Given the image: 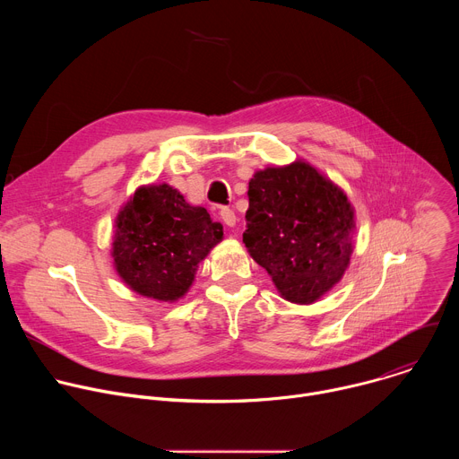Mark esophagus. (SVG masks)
<instances>
[{
    "instance_id": "1",
    "label": "esophagus",
    "mask_w": 459,
    "mask_h": 459,
    "mask_svg": "<svg viewBox=\"0 0 459 459\" xmlns=\"http://www.w3.org/2000/svg\"><path fill=\"white\" fill-rule=\"evenodd\" d=\"M220 216H221V220H223V223L227 225V227H234L236 225V214H234V211L232 209H229V207H225V209H221V212H220Z\"/></svg>"
}]
</instances>
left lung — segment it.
Wrapping results in <instances>:
<instances>
[{"label": "left lung", "mask_w": 459, "mask_h": 459, "mask_svg": "<svg viewBox=\"0 0 459 459\" xmlns=\"http://www.w3.org/2000/svg\"><path fill=\"white\" fill-rule=\"evenodd\" d=\"M243 243L280 296L310 305L345 274L354 252V207L316 167L296 160L254 172Z\"/></svg>", "instance_id": "obj_1"}]
</instances>
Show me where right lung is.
<instances>
[{"instance_id": "right-lung-1", "label": "right lung", "mask_w": 459, "mask_h": 459, "mask_svg": "<svg viewBox=\"0 0 459 459\" xmlns=\"http://www.w3.org/2000/svg\"><path fill=\"white\" fill-rule=\"evenodd\" d=\"M114 227L112 257L121 281L167 303L188 292L198 265L223 239V227L207 209L186 204L167 183L138 186Z\"/></svg>"}]
</instances>
